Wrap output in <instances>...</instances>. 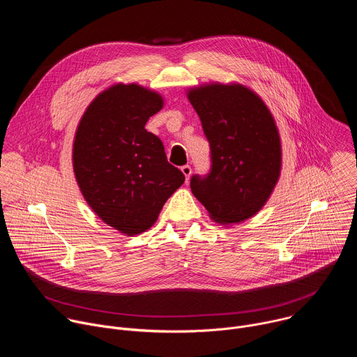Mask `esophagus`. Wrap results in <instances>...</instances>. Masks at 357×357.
<instances>
[{
    "label": "esophagus",
    "mask_w": 357,
    "mask_h": 357,
    "mask_svg": "<svg viewBox=\"0 0 357 357\" xmlns=\"http://www.w3.org/2000/svg\"><path fill=\"white\" fill-rule=\"evenodd\" d=\"M181 171H182V174L185 175V179H186V182H188L189 178H190V174H192V168H190L189 165H183V167L181 168Z\"/></svg>",
    "instance_id": "obj_1"
}]
</instances>
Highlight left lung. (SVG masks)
Listing matches in <instances>:
<instances>
[{
  "label": "left lung",
  "mask_w": 357,
  "mask_h": 357,
  "mask_svg": "<svg viewBox=\"0 0 357 357\" xmlns=\"http://www.w3.org/2000/svg\"><path fill=\"white\" fill-rule=\"evenodd\" d=\"M211 144L212 171L190 179L195 197L223 226L257 215L278 183L281 137L263 98L237 83L211 82L186 90Z\"/></svg>",
  "instance_id": "1"
}]
</instances>
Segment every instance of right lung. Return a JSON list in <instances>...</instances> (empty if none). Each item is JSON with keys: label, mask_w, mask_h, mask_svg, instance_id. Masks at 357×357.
<instances>
[{"label": "right lung", "mask_w": 357, "mask_h": 357, "mask_svg": "<svg viewBox=\"0 0 357 357\" xmlns=\"http://www.w3.org/2000/svg\"><path fill=\"white\" fill-rule=\"evenodd\" d=\"M164 97L138 83H116L84 110L73 138L72 164L90 209L124 236L154 226L168 197L185 182L161 139L145 130Z\"/></svg>", "instance_id": "1"}]
</instances>
